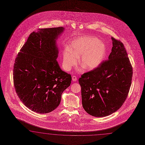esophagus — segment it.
I'll return each mask as SVG.
<instances>
[{"mask_svg": "<svg viewBox=\"0 0 145 145\" xmlns=\"http://www.w3.org/2000/svg\"><path fill=\"white\" fill-rule=\"evenodd\" d=\"M72 78V80L73 81H77V78L75 76H73Z\"/></svg>", "mask_w": 145, "mask_h": 145, "instance_id": "obj_1", "label": "esophagus"}]
</instances>
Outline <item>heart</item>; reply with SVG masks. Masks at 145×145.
I'll return each instance as SVG.
<instances>
[{"mask_svg": "<svg viewBox=\"0 0 145 145\" xmlns=\"http://www.w3.org/2000/svg\"><path fill=\"white\" fill-rule=\"evenodd\" d=\"M67 50L63 54V65L67 71L75 65L80 57L79 64L84 70H93L101 64L106 54L104 44L90 36L73 40Z\"/></svg>", "mask_w": 145, "mask_h": 145, "instance_id": "obj_1", "label": "heart"}]
</instances>
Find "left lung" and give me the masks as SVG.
<instances>
[{"label":"left lung","mask_w":145,"mask_h":145,"mask_svg":"<svg viewBox=\"0 0 145 145\" xmlns=\"http://www.w3.org/2000/svg\"><path fill=\"white\" fill-rule=\"evenodd\" d=\"M113 46L108 60L81 75L82 103L88 114L108 116L123 104L131 84L133 67L123 43L111 37Z\"/></svg>","instance_id":"left-lung-1"}]
</instances>
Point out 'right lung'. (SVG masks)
<instances>
[{"mask_svg": "<svg viewBox=\"0 0 145 145\" xmlns=\"http://www.w3.org/2000/svg\"><path fill=\"white\" fill-rule=\"evenodd\" d=\"M63 27L39 29L29 35L15 61L14 84L20 101L29 109L47 114L59 106L71 76L60 68L56 40Z\"/></svg>", "mask_w": 145, "mask_h": 145, "instance_id": "obj_1", "label": "right lung"}]
</instances>
